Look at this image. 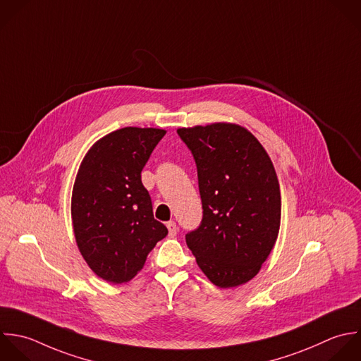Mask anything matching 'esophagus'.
<instances>
[{"mask_svg": "<svg viewBox=\"0 0 361 361\" xmlns=\"http://www.w3.org/2000/svg\"><path fill=\"white\" fill-rule=\"evenodd\" d=\"M166 226H167V229H169V235H170L171 238L177 235V231H178V228H177V225H176V222H174V221H170V222H167V224H166Z\"/></svg>", "mask_w": 361, "mask_h": 361, "instance_id": "obj_1", "label": "esophagus"}]
</instances>
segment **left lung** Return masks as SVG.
Segmentation results:
<instances>
[{"mask_svg":"<svg viewBox=\"0 0 361 361\" xmlns=\"http://www.w3.org/2000/svg\"><path fill=\"white\" fill-rule=\"evenodd\" d=\"M198 174L200 226L185 235L202 273L218 287L252 280L280 229L281 195L274 166L260 142L232 123L181 128Z\"/></svg>","mask_w":361,"mask_h":361,"instance_id":"obj_1","label":"left lung"}]
</instances>
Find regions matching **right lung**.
<instances>
[{
    "mask_svg": "<svg viewBox=\"0 0 361 361\" xmlns=\"http://www.w3.org/2000/svg\"><path fill=\"white\" fill-rule=\"evenodd\" d=\"M166 135L154 128H122L85 154L71 197L75 242L90 269L122 284L143 267L167 228L154 219L142 170Z\"/></svg>",
    "mask_w": 361,
    "mask_h": 361,
    "instance_id": "add662e5",
    "label": "right lung"
}]
</instances>
